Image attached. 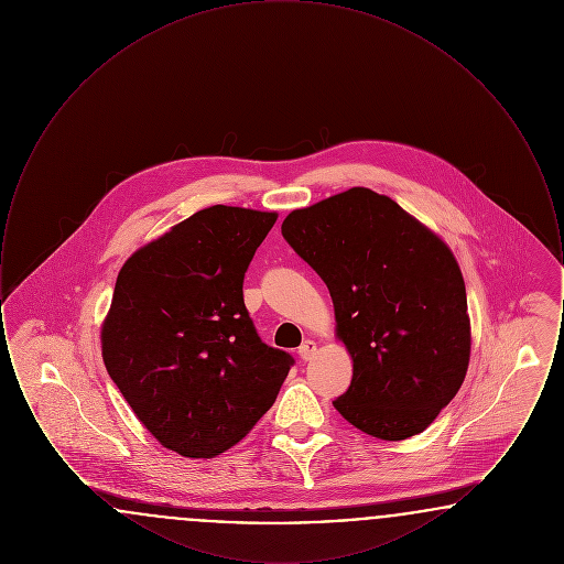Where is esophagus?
Instances as JSON below:
<instances>
[{
	"label": "esophagus",
	"instance_id": "1",
	"mask_svg": "<svg viewBox=\"0 0 564 564\" xmlns=\"http://www.w3.org/2000/svg\"><path fill=\"white\" fill-rule=\"evenodd\" d=\"M317 350H319V347H317L315 340H304L302 347L297 349V355H300L304 361H311V359L317 355Z\"/></svg>",
	"mask_w": 564,
	"mask_h": 564
}]
</instances>
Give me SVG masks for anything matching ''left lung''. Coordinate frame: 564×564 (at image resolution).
<instances>
[{
  "label": "left lung",
  "instance_id": "1",
  "mask_svg": "<svg viewBox=\"0 0 564 564\" xmlns=\"http://www.w3.org/2000/svg\"><path fill=\"white\" fill-rule=\"evenodd\" d=\"M281 232L327 285L352 380L334 408L398 442L430 427L460 389L471 352L455 253L393 198L350 188L294 209Z\"/></svg>",
  "mask_w": 564,
  "mask_h": 564
}]
</instances>
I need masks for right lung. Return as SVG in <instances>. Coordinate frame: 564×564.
Here are the masks:
<instances>
[{
    "mask_svg": "<svg viewBox=\"0 0 564 564\" xmlns=\"http://www.w3.org/2000/svg\"><path fill=\"white\" fill-rule=\"evenodd\" d=\"M279 215L214 205L139 247L101 325L108 375L164 448L214 458L269 412L294 359L264 345L242 279Z\"/></svg>",
    "mask_w": 564,
    "mask_h": 564,
    "instance_id": "obj_1",
    "label": "right lung"
}]
</instances>
